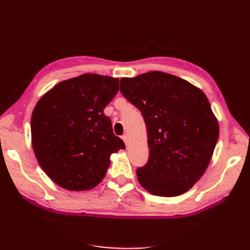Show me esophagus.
<instances>
[{
  "instance_id": "34e87169",
  "label": "esophagus",
  "mask_w": 250,
  "mask_h": 250,
  "mask_svg": "<svg viewBox=\"0 0 250 250\" xmlns=\"http://www.w3.org/2000/svg\"><path fill=\"white\" fill-rule=\"evenodd\" d=\"M122 140L125 141V146H128L129 145V137L126 134H125V135H122Z\"/></svg>"
}]
</instances>
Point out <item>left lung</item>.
<instances>
[{
	"label": "left lung",
	"instance_id": "1",
	"mask_svg": "<svg viewBox=\"0 0 250 250\" xmlns=\"http://www.w3.org/2000/svg\"><path fill=\"white\" fill-rule=\"evenodd\" d=\"M120 91L140 110L149 160L138 181L158 196H177L201 179L213 156L219 126L204 92L162 71L121 78Z\"/></svg>",
	"mask_w": 250,
	"mask_h": 250
}]
</instances>
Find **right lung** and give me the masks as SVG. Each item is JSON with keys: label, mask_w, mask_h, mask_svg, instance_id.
Masks as SVG:
<instances>
[{"label": "right lung", "mask_w": 250, "mask_h": 250, "mask_svg": "<svg viewBox=\"0 0 250 250\" xmlns=\"http://www.w3.org/2000/svg\"><path fill=\"white\" fill-rule=\"evenodd\" d=\"M118 90V78L83 74L57 83L37 101L31 119L33 150L61 188H94L104 180L110 155L125 147L104 113Z\"/></svg>", "instance_id": "obj_1"}]
</instances>
